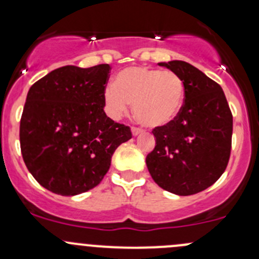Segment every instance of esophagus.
<instances>
[{
    "instance_id": "34e87169",
    "label": "esophagus",
    "mask_w": 259,
    "mask_h": 259,
    "mask_svg": "<svg viewBox=\"0 0 259 259\" xmlns=\"http://www.w3.org/2000/svg\"><path fill=\"white\" fill-rule=\"evenodd\" d=\"M143 132H144V130H143L142 127H137V126H133V127H132L133 135H139L140 133H143Z\"/></svg>"
}]
</instances>
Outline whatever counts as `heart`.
Returning a JSON list of instances; mask_svg holds the SVG:
<instances>
[{
	"label": "heart",
	"mask_w": 259,
	"mask_h": 259,
	"mask_svg": "<svg viewBox=\"0 0 259 259\" xmlns=\"http://www.w3.org/2000/svg\"><path fill=\"white\" fill-rule=\"evenodd\" d=\"M184 98V81L178 74L145 66L122 70L114 85L104 90V103L111 117H121L133 103L135 117L150 127L170 122L179 114Z\"/></svg>",
	"instance_id": "b5f03b06"
}]
</instances>
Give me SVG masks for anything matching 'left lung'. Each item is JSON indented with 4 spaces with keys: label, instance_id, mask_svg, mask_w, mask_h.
<instances>
[{
    "label": "left lung",
    "instance_id": "8db88e82",
    "mask_svg": "<svg viewBox=\"0 0 259 259\" xmlns=\"http://www.w3.org/2000/svg\"><path fill=\"white\" fill-rule=\"evenodd\" d=\"M185 85L179 114L153 129L155 148L146 155L154 182L164 190L192 195L221 178L228 165L233 116L221 85L185 61L160 62Z\"/></svg>",
    "mask_w": 259,
    "mask_h": 259
}]
</instances>
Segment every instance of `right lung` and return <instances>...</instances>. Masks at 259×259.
<instances>
[{
	"label": "right lung",
	"mask_w": 259,
	"mask_h": 259,
	"mask_svg": "<svg viewBox=\"0 0 259 259\" xmlns=\"http://www.w3.org/2000/svg\"><path fill=\"white\" fill-rule=\"evenodd\" d=\"M110 65L62 66L30 88L20 121L23 161L44 188L76 195L100 184L132 130L106 116Z\"/></svg>",
	"instance_id": "add662e5"
}]
</instances>
